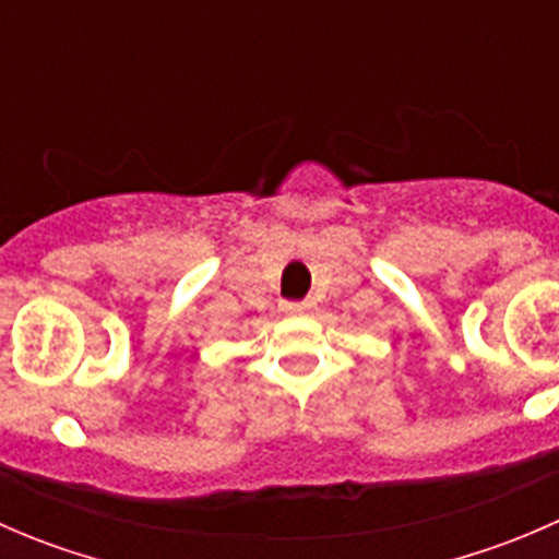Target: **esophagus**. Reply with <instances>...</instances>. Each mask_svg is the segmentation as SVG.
I'll use <instances>...</instances> for the list:
<instances>
[{"label":"esophagus","mask_w":559,"mask_h":559,"mask_svg":"<svg viewBox=\"0 0 559 559\" xmlns=\"http://www.w3.org/2000/svg\"><path fill=\"white\" fill-rule=\"evenodd\" d=\"M316 308L313 300H300V302H284V311L292 316H302V313H311Z\"/></svg>","instance_id":"esophagus-1"}]
</instances>
